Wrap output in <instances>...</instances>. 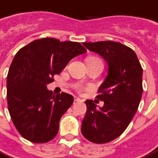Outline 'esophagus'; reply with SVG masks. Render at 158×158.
<instances>
[{
    "label": "esophagus",
    "instance_id": "34e87169",
    "mask_svg": "<svg viewBox=\"0 0 158 158\" xmlns=\"http://www.w3.org/2000/svg\"><path fill=\"white\" fill-rule=\"evenodd\" d=\"M74 101L76 102H82L83 101L81 100L80 98H78V97H74Z\"/></svg>",
    "mask_w": 158,
    "mask_h": 158
}]
</instances>
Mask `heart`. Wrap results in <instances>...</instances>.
I'll use <instances>...</instances> for the list:
<instances>
[{
  "label": "heart",
  "instance_id": "heart-1",
  "mask_svg": "<svg viewBox=\"0 0 158 158\" xmlns=\"http://www.w3.org/2000/svg\"><path fill=\"white\" fill-rule=\"evenodd\" d=\"M86 61H97V62H102L99 58L95 57V56H92V57H88L86 59ZM86 88H84L81 86H77V90L79 92H81V91H83V90H86Z\"/></svg>",
  "mask_w": 158,
  "mask_h": 158
}]
</instances>
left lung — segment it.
<instances>
[{"mask_svg":"<svg viewBox=\"0 0 158 158\" xmlns=\"http://www.w3.org/2000/svg\"><path fill=\"white\" fill-rule=\"evenodd\" d=\"M90 51L102 56L108 64V74L98 89L97 108L86 100V111L81 125L85 138L94 143H106L121 136L137 111L142 95V67L130 47L112 41L84 42ZM97 102V100H95Z\"/></svg>","mask_w":158,"mask_h":158,"instance_id":"1","label":"left lung"}]
</instances>
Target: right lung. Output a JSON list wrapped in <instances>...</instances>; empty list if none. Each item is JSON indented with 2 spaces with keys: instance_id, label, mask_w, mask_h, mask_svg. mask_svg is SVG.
<instances>
[{
  "instance_id": "right-lung-1",
  "label": "right lung",
  "mask_w": 158,
  "mask_h": 158,
  "mask_svg": "<svg viewBox=\"0 0 158 158\" xmlns=\"http://www.w3.org/2000/svg\"><path fill=\"white\" fill-rule=\"evenodd\" d=\"M86 52L79 42L41 38L16 53L7 75V106L13 124L25 139L44 143L56 136L60 119L74 98L65 92L55 96L47 85L72 58Z\"/></svg>"
}]
</instances>
